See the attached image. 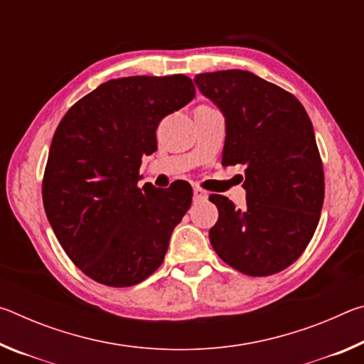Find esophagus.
Returning a JSON list of instances; mask_svg holds the SVG:
<instances>
[{
    "instance_id": "1",
    "label": "esophagus",
    "mask_w": 364,
    "mask_h": 364,
    "mask_svg": "<svg viewBox=\"0 0 364 364\" xmlns=\"http://www.w3.org/2000/svg\"><path fill=\"white\" fill-rule=\"evenodd\" d=\"M208 194L205 191H202L200 188H194V200H205Z\"/></svg>"
}]
</instances>
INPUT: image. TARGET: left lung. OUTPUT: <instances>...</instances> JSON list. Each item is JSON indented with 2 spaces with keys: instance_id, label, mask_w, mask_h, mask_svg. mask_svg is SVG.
Listing matches in <instances>:
<instances>
[{
  "instance_id": "1",
  "label": "left lung",
  "mask_w": 364,
  "mask_h": 364,
  "mask_svg": "<svg viewBox=\"0 0 364 364\" xmlns=\"http://www.w3.org/2000/svg\"><path fill=\"white\" fill-rule=\"evenodd\" d=\"M200 93L226 120L221 164L244 165L247 204L212 194L218 221L212 247L247 276L286 269L304 254L324 200V171L315 132L300 101L247 70L199 73Z\"/></svg>"
}]
</instances>
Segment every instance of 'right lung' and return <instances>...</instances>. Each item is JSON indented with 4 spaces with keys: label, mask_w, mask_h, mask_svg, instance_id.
<instances>
[{
    "label": "right lung",
    "mask_w": 364,
    "mask_h": 364,
    "mask_svg": "<svg viewBox=\"0 0 364 364\" xmlns=\"http://www.w3.org/2000/svg\"><path fill=\"white\" fill-rule=\"evenodd\" d=\"M194 96L181 73L109 80L56 128L43 176L45 212L65 254L100 284L130 287L162 264L193 189L138 188L141 159L157 151L160 120Z\"/></svg>",
    "instance_id": "add662e5"
}]
</instances>
